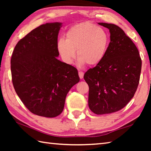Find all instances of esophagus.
<instances>
[{
	"label": "esophagus",
	"instance_id": "obj_1",
	"mask_svg": "<svg viewBox=\"0 0 151 151\" xmlns=\"http://www.w3.org/2000/svg\"><path fill=\"white\" fill-rule=\"evenodd\" d=\"M78 75H79V77L81 79L83 78V76H84V73L82 71H79L78 72Z\"/></svg>",
	"mask_w": 151,
	"mask_h": 151
}]
</instances>
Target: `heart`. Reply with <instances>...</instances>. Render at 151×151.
<instances>
[{
  "instance_id": "b5f03b06",
  "label": "heart",
  "mask_w": 151,
  "mask_h": 151,
  "mask_svg": "<svg viewBox=\"0 0 151 151\" xmlns=\"http://www.w3.org/2000/svg\"><path fill=\"white\" fill-rule=\"evenodd\" d=\"M109 45L110 37L106 32L90 22H84L70 28L66 40L58 41L57 49L67 63L73 62L76 50L80 63L95 66L104 59Z\"/></svg>"
}]
</instances>
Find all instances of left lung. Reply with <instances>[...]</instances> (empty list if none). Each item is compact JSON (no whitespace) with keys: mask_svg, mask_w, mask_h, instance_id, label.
Masks as SVG:
<instances>
[{"mask_svg":"<svg viewBox=\"0 0 151 151\" xmlns=\"http://www.w3.org/2000/svg\"><path fill=\"white\" fill-rule=\"evenodd\" d=\"M109 29L110 42L102 62L86 72L88 106L94 114L121 110L134 97L139 84L142 60L135 44L114 24L98 22Z\"/></svg>","mask_w":151,"mask_h":151,"instance_id":"obj_1","label":"left lung"}]
</instances>
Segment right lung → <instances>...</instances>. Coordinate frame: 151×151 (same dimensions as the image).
Listing matches in <instances>:
<instances>
[{
  "mask_svg": "<svg viewBox=\"0 0 151 151\" xmlns=\"http://www.w3.org/2000/svg\"><path fill=\"white\" fill-rule=\"evenodd\" d=\"M62 22L35 28L16 45L11 59L12 82L25 106L39 116L54 117L63 110L66 96L80 81L78 70L58 60Z\"/></svg>",
  "mask_w": 151,
  "mask_h": 151,
  "instance_id": "add662e5",
  "label": "right lung"
}]
</instances>
